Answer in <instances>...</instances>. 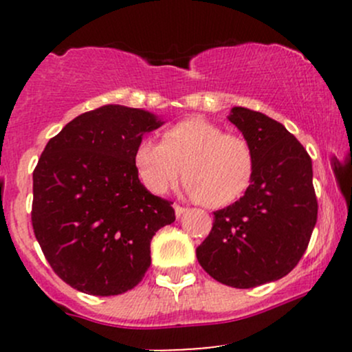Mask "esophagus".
<instances>
[{
	"label": "esophagus",
	"instance_id": "34e87169",
	"mask_svg": "<svg viewBox=\"0 0 352 352\" xmlns=\"http://www.w3.org/2000/svg\"><path fill=\"white\" fill-rule=\"evenodd\" d=\"M173 210H175V217H177V218H180L182 215H184L185 212H187V208L180 207V205H175V207H173Z\"/></svg>",
	"mask_w": 352,
	"mask_h": 352
}]
</instances>
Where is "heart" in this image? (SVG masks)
Here are the masks:
<instances>
[{
    "instance_id": "heart-1",
    "label": "heart",
    "mask_w": 352,
    "mask_h": 352,
    "mask_svg": "<svg viewBox=\"0 0 352 352\" xmlns=\"http://www.w3.org/2000/svg\"><path fill=\"white\" fill-rule=\"evenodd\" d=\"M134 168L148 192L164 193L184 167L185 193L207 207L221 208L245 195L253 180L252 147L238 135L201 117L180 120L164 134L162 142L144 137L135 145Z\"/></svg>"
}]
</instances>
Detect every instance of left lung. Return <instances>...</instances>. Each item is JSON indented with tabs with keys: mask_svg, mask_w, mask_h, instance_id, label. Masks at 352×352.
<instances>
[{
	"mask_svg": "<svg viewBox=\"0 0 352 352\" xmlns=\"http://www.w3.org/2000/svg\"><path fill=\"white\" fill-rule=\"evenodd\" d=\"M228 120L254 159L253 180L240 200L217 210L197 260L213 280L254 288L286 276L306 252L318 218L308 152L272 117L233 107Z\"/></svg>",
	"mask_w": 352,
	"mask_h": 352,
	"instance_id": "left-lung-1",
	"label": "left lung"
}]
</instances>
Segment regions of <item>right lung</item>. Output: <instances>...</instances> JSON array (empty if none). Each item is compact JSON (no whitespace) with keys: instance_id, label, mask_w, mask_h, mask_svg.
<instances>
[{"instance_id":"right-lung-1","label":"right lung","mask_w":352,"mask_h":352,"mask_svg":"<svg viewBox=\"0 0 352 352\" xmlns=\"http://www.w3.org/2000/svg\"><path fill=\"white\" fill-rule=\"evenodd\" d=\"M164 120L144 109L102 106L52 137L33 172V228L63 281L94 296L122 294L151 266V240L175 221L172 201L140 184L135 145Z\"/></svg>"}]
</instances>
